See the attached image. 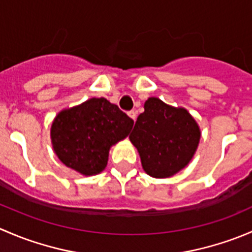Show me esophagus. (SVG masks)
Wrapping results in <instances>:
<instances>
[{"label": "esophagus", "instance_id": "obj_1", "mask_svg": "<svg viewBox=\"0 0 252 252\" xmlns=\"http://www.w3.org/2000/svg\"><path fill=\"white\" fill-rule=\"evenodd\" d=\"M128 114H129V117H130L131 119H133V121H135L136 119V111H129L128 112Z\"/></svg>", "mask_w": 252, "mask_h": 252}]
</instances>
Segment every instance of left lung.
<instances>
[{
	"instance_id": "obj_1",
	"label": "left lung",
	"mask_w": 252,
	"mask_h": 252,
	"mask_svg": "<svg viewBox=\"0 0 252 252\" xmlns=\"http://www.w3.org/2000/svg\"><path fill=\"white\" fill-rule=\"evenodd\" d=\"M129 139L138 149L142 168L155 178H167L184 168L200 141L196 122L184 108L150 97Z\"/></svg>"
}]
</instances>
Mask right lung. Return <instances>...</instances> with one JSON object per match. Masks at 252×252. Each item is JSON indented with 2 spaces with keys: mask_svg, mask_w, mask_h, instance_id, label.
Instances as JSON below:
<instances>
[{
  "mask_svg": "<svg viewBox=\"0 0 252 252\" xmlns=\"http://www.w3.org/2000/svg\"><path fill=\"white\" fill-rule=\"evenodd\" d=\"M134 121L106 98H90L53 121L51 139L58 158L81 174L105 169L112 145L128 136Z\"/></svg>",
  "mask_w": 252,
  "mask_h": 252,
  "instance_id": "add662e5",
  "label": "right lung"
}]
</instances>
